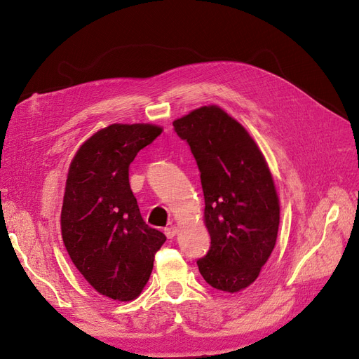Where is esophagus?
I'll return each instance as SVG.
<instances>
[{
	"instance_id": "1",
	"label": "esophagus",
	"mask_w": 359,
	"mask_h": 359,
	"mask_svg": "<svg viewBox=\"0 0 359 359\" xmlns=\"http://www.w3.org/2000/svg\"><path fill=\"white\" fill-rule=\"evenodd\" d=\"M164 233L167 235V238H175L177 235V228L176 226H170L164 229Z\"/></svg>"
}]
</instances>
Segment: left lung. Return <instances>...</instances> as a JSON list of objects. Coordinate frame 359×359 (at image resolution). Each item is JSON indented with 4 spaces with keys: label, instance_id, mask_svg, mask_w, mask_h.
<instances>
[{
    "label": "left lung",
    "instance_id": "8db88e82",
    "mask_svg": "<svg viewBox=\"0 0 359 359\" xmlns=\"http://www.w3.org/2000/svg\"><path fill=\"white\" fill-rule=\"evenodd\" d=\"M172 126L201 172L211 245L198 269L211 287L236 293L257 280L276 243L280 201L269 167L247 130L219 106Z\"/></svg>",
    "mask_w": 359,
    "mask_h": 359
}]
</instances>
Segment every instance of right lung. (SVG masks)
<instances>
[{
  "label": "right lung",
  "mask_w": 359,
  "mask_h": 359,
  "mask_svg": "<svg viewBox=\"0 0 359 359\" xmlns=\"http://www.w3.org/2000/svg\"><path fill=\"white\" fill-rule=\"evenodd\" d=\"M163 128L112 124L86 140L75 154L62 205V238L76 269L97 293L136 299L148 283L165 235L142 219L128 182L137 152Z\"/></svg>",
  "instance_id": "obj_1"
}]
</instances>
